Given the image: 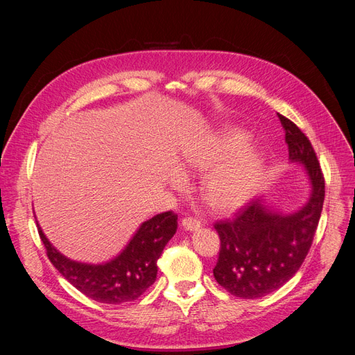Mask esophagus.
<instances>
[{
  "label": "esophagus",
  "mask_w": 355,
  "mask_h": 355,
  "mask_svg": "<svg viewBox=\"0 0 355 355\" xmlns=\"http://www.w3.org/2000/svg\"><path fill=\"white\" fill-rule=\"evenodd\" d=\"M182 227L189 232H194L198 230L201 227V221L198 218H193V217H185L182 220Z\"/></svg>",
  "instance_id": "1"
}]
</instances>
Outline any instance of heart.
Instances as JSON below:
<instances>
[{
    "label": "heart",
    "mask_w": 355,
    "mask_h": 355,
    "mask_svg": "<svg viewBox=\"0 0 355 355\" xmlns=\"http://www.w3.org/2000/svg\"><path fill=\"white\" fill-rule=\"evenodd\" d=\"M248 146L246 134L232 132L209 151L197 153L190 159V165L200 171H211L228 162L209 177L204 189L209 204L216 211L229 213L240 209L256 189L262 165L256 154L245 153Z\"/></svg>",
    "instance_id": "b5f03b06"
}]
</instances>
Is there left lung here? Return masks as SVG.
I'll return each instance as SVG.
<instances>
[{
	"instance_id": "8db88e82",
	"label": "left lung",
	"mask_w": 355,
	"mask_h": 355,
	"mask_svg": "<svg viewBox=\"0 0 355 355\" xmlns=\"http://www.w3.org/2000/svg\"><path fill=\"white\" fill-rule=\"evenodd\" d=\"M277 118L285 129L289 159L304 165L311 194L305 206L291 214L279 213L265 198H257L239 209L233 218L214 225L220 237L214 277L227 292L243 300L279 289L300 270L324 206L325 180L309 139L292 121L281 114Z\"/></svg>"
}]
</instances>
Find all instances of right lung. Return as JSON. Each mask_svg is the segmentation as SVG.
I'll list each match as a JSON object with an SVG mask.
<instances>
[{
	"label": "right lung",
	"mask_w": 355,
	"mask_h": 355,
	"mask_svg": "<svg viewBox=\"0 0 355 355\" xmlns=\"http://www.w3.org/2000/svg\"><path fill=\"white\" fill-rule=\"evenodd\" d=\"M177 218L174 211H165L144 221L125 249L102 265L70 260L55 250L39 223L37 227L50 262L69 284L96 302L122 304L138 300L155 282L157 262L177 232Z\"/></svg>",
	"instance_id": "right-lung-1"
}]
</instances>
